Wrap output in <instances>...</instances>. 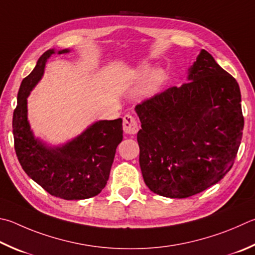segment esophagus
<instances>
[{
  "label": "esophagus",
  "instance_id": "esophagus-1",
  "mask_svg": "<svg viewBox=\"0 0 255 255\" xmlns=\"http://www.w3.org/2000/svg\"><path fill=\"white\" fill-rule=\"evenodd\" d=\"M139 130L137 120L131 115H126L124 117V131L127 135H135Z\"/></svg>",
  "mask_w": 255,
  "mask_h": 255
}]
</instances>
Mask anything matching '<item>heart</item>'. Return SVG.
Here are the masks:
<instances>
[{
  "label": "heart",
  "mask_w": 255,
  "mask_h": 255,
  "mask_svg": "<svg viewBox=\"0 0 255 255\" xmlns=\"http://www.w3.org/2000/svg\"><path fill=\"white\" fill-rule=\"evenodd\" d=\"M149 70L150 68L148 64H145V63L140 64V66L135 70V73H133L135 79L138 82H141L143 79H145V77L148 75ZM163 81H164V72L161 70H155L154 72L150 73V76L148 78V81L146 83L145 91H143L145 92V95L154 94V92L158 89Z\"/></svg>",
  "instance_id": "obj_1"
}]
</instances>
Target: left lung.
I'll list each match as a JSON object with an SVG mask.
<instances>
[{
    "instance_id": "left-lung-1",
    "label": "left lung",
    "mask_w": 255,
    "mask_h": 255,
    "mask_svg": "<svg viewBox=\"0 0 255 255\" xmlns=\"http://www.w3.org/2000/svg\"><path fill=\"white\" fill-rule=\"evenodd\" d=\"M143 182L155 194L185 198L219 183L234 164L244 118L237 80L205 50L187 82L136 106Z\"/></svg>"
}]
</instances>
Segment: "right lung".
I'll use <instances>...</instances> for the list:
<instances>
[{"label":"right lung","instance_id":"right-lung-1","mask_svg":"<svg viewBox=\"0 0 255 255\" xmlns=\"http://www.w3.org/2000/svg\"><path fill=\"white\" fill-rule=\"evenodd\" d=\"M69 52L50 49L39 58L18 89L12 127L23 170L52 196L71 201L94 197L106 186L116 148L123 140V119L99 120L60 146H50L34 136L27 120V97L43 77L51 55Z\"/></svg>","mask_w":255,"mask_h":255}]
</instances>
